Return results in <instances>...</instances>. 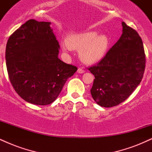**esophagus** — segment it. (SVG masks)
Instances as JSON below:
<instances>
[{
	"label": "esophagus",
	"mask_w": 152,
	"mask_h": 152,
	"mask_svg": "<svg viewBox=\"0 0 152 152\" xmlns=\"http://www.w3.org/2000/svg\"><path fill=\"white\" fill-rule=\"evenodd\" d=\"M77 72L78 73V74H83L85 71H84V70H83V69H81V68H79V69H78Z\"/></svg>",
	"instance_id": "esophagus-1"
}]
</instances>
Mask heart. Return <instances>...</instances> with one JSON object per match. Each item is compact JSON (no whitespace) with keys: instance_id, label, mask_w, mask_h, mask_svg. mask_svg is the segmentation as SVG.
Returning a JSON list of instances; mask_svg holds the SVG:
<instances>
[{"instance_id":"b5f03b06","label":"heart","mask_w":152,"mask_h":152,"mask_svg":"<svg viewBox=\"0 0 152 152\" xmlns=\"http://www.w3.org/2000/svg\"><path fill=\"white\" fill-rule=\"evenodd\" d=\"M110 41L106 35H99L95 31L71 35L67 43H63L64 50H79L78 56L83 63L93 64L104 58L109 47Z\"/></svg>"}]
</instances>
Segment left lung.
I'll return each instance as SVG.
<instances>
[{
  "label": "left lung",
  "instance_id": "left-lung-1",
  "mask_svg": "<svg viewBox=\"0 0 152 152\" xmlns=\"http://www.w3.org/2000/svg\"><path fill=\"white\" fill-rule=\"evenodd\" d=\"M122 34L104 58L88 68L94 75L91 94L103 107L117 106L132 94L142 81L145 69L144 45L134 29L121 23Z\"/></svg>",
  "mask_w": 152,
  "mask_h": 152
}]
</instances>
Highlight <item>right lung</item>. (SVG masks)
Returning a JSON list of instances; mask_svg holds the SVG:
<instances>
[{"label": "right lung", "mask_w": 152, "mask_h": 152, "mask_svg": "<svg viewBox=\"0 0 152 152\" xmlns=\"http://www.w3.org/2000/svg\"><path fill=\"white\" fill-rule=\"evenodd\" d=\"M50 23L31 19L10 36L6 44L10 83L23 99L36 105L53 103L77 71L58 58L60 46Z\"/></svg>", "instance_id": "add662e5"}]
</instances>
